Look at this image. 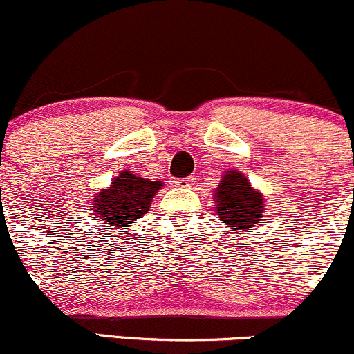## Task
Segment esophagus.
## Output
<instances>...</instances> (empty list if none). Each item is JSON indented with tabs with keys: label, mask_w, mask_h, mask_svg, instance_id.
<instances>
[{
	"label": "esophagus",
	"mask_w": 354,
	"mask_h": 354,
	"mask_svg": "<svg viewBox=\"0 0 354 354\" xmlns=\"http://www.w3.org/2000/svg\"><path fill=\"white\" fill-rule=\"evenodd\" d=\"M174 184H176V187L189 189V187H192L194 178H192V177H187V178H177V180H174Z\"/></svg>",
	"instance_id": "1"
}]
</instances>
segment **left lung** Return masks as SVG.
Here are the masks:
<instances>
[{
	"mask_svg": "<svg viewBox=\"0 0 354 354\" xmlns=\"http://www.w3.org/2000/svg\"><path fill=\"white\" fill-rule=\"evenodd\" d=\"M214 194L217 216L236 232H251L254 225L263 221V194L251 187L239 170H227L221 177L219 187L214 190Z\"/></svg>",
	"mask_w": 354,
	"mask_h": 354,
	"instance_id": "8db88e82",
	"label": "left lung"
}]
</instances>
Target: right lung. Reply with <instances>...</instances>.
Returning <instances> with one entry per match:
<instances>
[{"label":"right lung","instance_id":"1","mask_svg":"<svg viewBox=\"0 0 354 354\" xmlns=\"http://www.w3.org/2000/svg\"><path fill=\"white\" fill-rule=\"evenodd\" d=\"M164 187L160 180L142 178L129 170H120L109 189L95 194L90 204L97 224L118 229L124 232L130 222L144 217L149 212L156 194Z\"/></svg>","mask_w":354,"mask_h":354}]
</instances>
